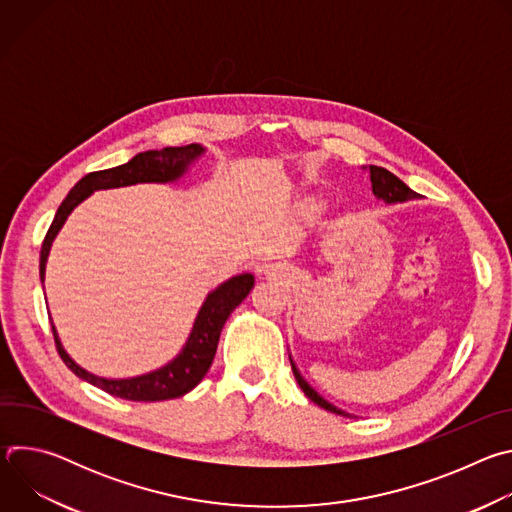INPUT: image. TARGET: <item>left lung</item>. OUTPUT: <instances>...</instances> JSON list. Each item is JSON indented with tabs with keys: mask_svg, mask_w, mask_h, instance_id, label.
<instances>
[{
	"mask_svg": "<svg viewBox=\"0 0 512 512\" xmlns=\"http://www.w3.org/2000/svg\"><path fill=\"white\" fill-rule=\"evenodd\" d=\"M364 170H367V168H364ZM369 174H371L373 194H375L379 200H383L385 204H399V202H407V200L419 198L417 192H413L403 180H399L395 174H391V172L385 170V168L369 166ZM289 362H291V371H294V377H296L300 389L306 393V397H308L310 401H314L316 405H320L322 409H326V411H330V413H336V415H342V417H350V413H346V411L338 409L336 405H332L330 401H326V399L302 377V373H300V369H298V364L294 362V358H291V354H289Z\"/></svg>",
	"mask_w": 512,
	"mask_h": 512,
	"instance_id": "left-lung-1",
	"label": "left lung"
}]
</instances>
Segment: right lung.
Returning <instances> with one entry per match:
<instances>
[{
	"mask_svg": "<svg viewBox=\"0 0 512 512\" xmlns=\"http://www.w3.org/2000/svg\"><path fill=\"white\" fill-rule=\"evenodd\" d=\"M206 150L200 143H190L184 148H164V150H150L141 152L135 158H131L127 164L91 172L85 178H81L75 188L68 192V196L62 200V204L56 210L54 221L44 237L42 251H40V279L44 281L46 275V261L50 255V247L60 233L62 225L66 223L68 214L75 210L83 200H87L97 190H109V188H121V186H133V184H170L180 180L188 168L204 154ZM255 285V277L251 273L235 275L221 285H216L208 296L204 298L192 330L182 346V350L166 362L164 367L143 373L137 377L127 379H105L99 375L89 373L81 364L70 358V354L64 350L56 326L52 324L54 340L58 354L62 356L66 367L75 373L79 379L103 389L105 393L113 397H121L127 401H166L176 399L192 391L208 373L212 358L216 354L218 338H221L223 326L229 320V316L235 312V308L249 296V291Z\"/></svg>",
	"mask_w": 512,
	"mask_h": 512,
	"instance_id": "obj_1",
	"label": "right lung"
}]
</instances>
